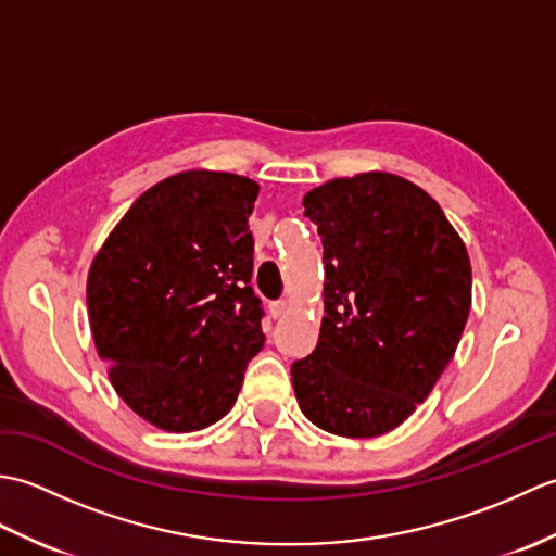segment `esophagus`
I'll return each mask as SVG.
<instances>
[{
  "label": "esophagus",
  "mask_w": 556,
  "mask_h": 556,
  "mask_svg": "<svg viewBox=\"0 0 556 556\" xmlns=\"http://www.w3.org/2000/svg\"><path fill=\"white\" fill-rule=\"evenodd\" d=\"M287 308H289L287 301H275V303H269V315L277 320V317H281V315L287 313Z\"/></svg>",
  "instance_id": "34e87169"
}]
</instances>
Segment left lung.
Here are the masks:
<instances>
[{
	"mask_svg": "<svg viewBox=\"0 0 556 556\" xmlns=\"http://www.w3.org/2000/svg\"><path fill=\"white\" fill-rule=\"evenodd\" d=\"M325 263V317L291 365L303 416L349 440L399 428L430 396L470 311L466 243L437 200L389 172L341 176L303 195Z\"/></svg>",
	"mask_w": 556,
	"mask_h": 556,
	"instance_id": "8db88e82",
	"label": "left lung"
}]
</instances>
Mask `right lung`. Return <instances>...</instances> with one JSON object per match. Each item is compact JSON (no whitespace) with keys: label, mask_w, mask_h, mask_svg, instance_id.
Returning <instances> with one entry per match:
<instances>
[{"label":"right lung","mask_w":556,"mask_h":556,"mask_svg":"<svg viewBox=\"0 0 556 556\" xmlns=\"http://www.w3.org/2000/svg\"><path fill=\"white\" fill-rule=\"evenodd\" d=\"M260 186L191 169L128 207L88 269L92 341L124 404L164 432L227 416L263 349L248 217Z\"/></svg>","instance_id":"right-lung-1"}]
</instances>
